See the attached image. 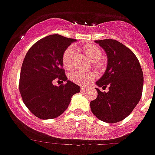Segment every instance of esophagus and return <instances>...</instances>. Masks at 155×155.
<instances>
[{"label": "esophagus", "mask_w": 155, "mask_h": 155, "mask_svg": "<svg viewBox=\"0 0 155 155\" xmlns=\"http://www.w3.org/2000/svg\"><path fill=\"white\" fill-rule=\"evenodd\" d=\"M88 90H89V88H88V87H81V91H87Z\"/></svg>", "instance_id": "obj_1"}]
</instances>
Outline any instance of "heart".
<instances>
[{
    "label": "heart",
    "mask_w": 155,
    "mask_h": 155,
    "mask_svg": "<svg viewBox=\"0 0 155 155\" xmlns=\"http://www.w3.org/2000/svg\"><path fill=\"white\" fill-rule=\"evenodd\" d=\"M84 51L87 57L91 60V61L94 63V65L97 68H99L101 66V63L98 62L102 56V53L99 48L97 47L94 45H86L84 47ZM73 54L74 50L73 47L67 48L64 50L62 55V64L64 68L66 69L70 70L73 67ZM97 62H96V61ZM69 79L73 81L74 83L80 85H86L89 83L91 81L94 79L95 74L93 72H84L81 71H74L69 74Z\"/></svg>",
    "instance_id": "1"
}]
</instances>
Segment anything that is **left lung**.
<instances>
[{
	"mask_svg": "<svg viewBox=\"0 0 155 155\" xmlns=\"http://www.w3.org/2000/svg\"><path fill=\"white\" fill-rule=\"evenodd\" d=\"M107 56V68L95 84L109 87L108 92L98 88V96L90 102L93 114L98 120L115 124L130 114L141 98L143 75L137 58L129 48L114 39L95 40Z\"/></svg>",
	"mask_w": 155,
	"mask_h": 155,
	"instance_id": "left-lung-1",
	"label": "left lung"
}]
</instances>
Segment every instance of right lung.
Wrapping results in <instances>:
<instances>
[{
	"label": "right lung",
	"mask_w": 155,
	"mask_h": 155,
	"mask_svg": "<svg viewBox=\"0 0 155 155\" xmlns=\"http://www.w3.org/2000/svg\"><path fill=\"white\" fill-rule=\"evenodd\" d=\"M77 41L58 34L42 38L30 48L21 65L19 91L23 102L34 116L50 120L68 109L71 98L81 87L68 80L63 69L64 50ZM56 78L65 85L53 86Z\"/></svg>",
	"instance_id": "1"
}]
</instances>
